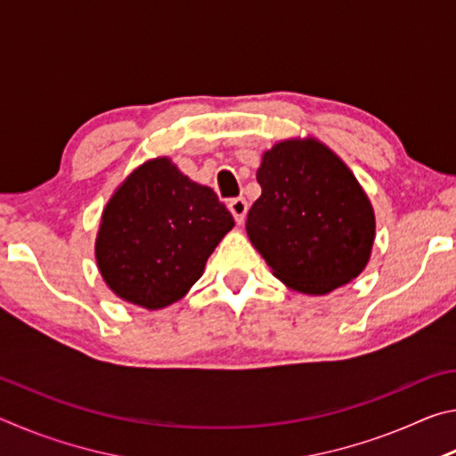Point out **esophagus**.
<instances>
[{
	"instance_id": "1",
	"label": "esophagus",
	"mask_w": 456,
	"mask_h": 456,
	"mask_svg": "<svg viewBox=\"0 0 456 456\" xmlns=\"http://www.w3.org/2000/svg\"><path fill=\"white\" fill-rule=\"evenodd\" d=\"M229 211L233 215L237 225H241L245 221V215H247V200L243 197H237V199H231L229 200Z\"/></svg>"
}]
</instances>
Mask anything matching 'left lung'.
Listing matches in <instances>:
<instances>
[{
	"label": "left lung",
	"instance_id": "left-lung-1",
	"mask_svg": "<svg viewBox=\"0 0 456 456\" xmlns=\"http://www.w3.org/2000/svg\"><path fill=\"white\" fill-rule=\"evenodd\" d=\"M261 197L247 237L289 289L326 296L364 272L376 217L356 176L318 138H285L261 154Z\"/></svg>",
	"mask_w": 456,
	"mask_h": 456
}]
</instances>
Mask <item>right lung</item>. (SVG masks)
I'll list each match as a JSON object with an SVG mask.
<instances>
[{
    "label": "right lung",
    "mask_w": 456,
    "mask_h": 456,
    "mask_svg": "<svg viewBox=\"0 0 456 456\" xmlns=\"http://www.w3.org/2000/svg\"><path fill=\"white\" fill-rule=\"evenodd\" d=\"M233 225L213 189L168 157L151 159L108 199L94 245L98 272L114 296L163 310L187 296Z\"/></svg>",
    "instance_id": "obj_1"
}]
</instances>
